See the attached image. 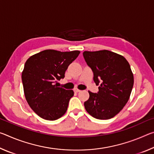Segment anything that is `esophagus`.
I'll list each match as a JSON object with an SVG mask.
<instances>
[{
    "label": "esophagus",
    "mask_w": 154,
    "mask_h": 154,
    "mask_svg": "<svg viewBox=\"0 0 154 154\" xmlns=\"http://www.w3.org/2000/svg\"><path fill=\"white\" fill-rule=\"evenodd\" d=\"M74 92H77V93H78V92H81V90H78V89H75V90H74Z\"/></svg>",
    "instance_id": "34e87169"
}]
</instances>
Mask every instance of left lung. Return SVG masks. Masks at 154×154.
I'll use <instances>...</instances> for the list:
<instances>
[{
  "label": "left lung",
  "instance_id": "8db88e82",
  "mask_svg": "<svg viewBox=\"0 0 154 154\" xmlns=\"http://www.w3.org/2000/svg\"><path fill=\"white\" fill-rule=\"evenodd\" d=\"M83 58L94 73L98 92H88L90 98L84 103L85 110L94 118H113L126 105L134 84L130 66L124 56L108 50L85 51Z\"/></svg>",
  "mask_w": 154,
  "mask_h": 154
}]
</instances>
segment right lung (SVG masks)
Wrapping results in <instances>:
<instances>
[{"label": "right lung", "instance_id": "add662e5", "mask_svg": "<svg viewBox=\"0 0 154 154\" xmlns=\"http://www.w3.org/2000/svg\"><path fill=\"white\" fill-rule=\"evenodd\" d=\"M79 53L77 50L47 49L26 62L22 73L25 97L30 108L41 118L53 121L66 113L74 92L58 87L55 83L63 79L68 66Z\"/></svg>", "mask_w": 154, "mask_h": 154}]
</instances>
